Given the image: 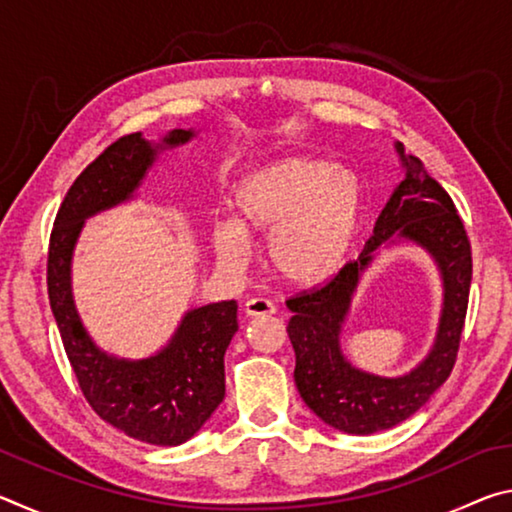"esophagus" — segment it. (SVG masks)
I'll return each instance as SVG.
<instances>
[{
	"mask_svg": "<svg viewBox=\"0 0 512 512\" xmlns=\"http://www.w3.org/2000/svg\"><path fill=\"white\" fill-rule=\"evenodd\" d=\"M244 314L248 318H257V316H273L275 314V305L266 298H250L244 305Z\"/></svg>",
	"mask_w": 512,
	"mask_h": 512,
	"instance_id": "obj_1",
	"label": "esophagus"
}]
</instances>
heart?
I'll return each mask as SVG.
<instances>
[{
    "label": "heart",
    "instance_id": "1",
    "mask_svg": "<svg viewBox=\"0 0 512 512\" xmlns=\"http://www.w3.org/2000/svg\"><path fill=\"white\" fill-rule=\"evenodd\" d=\"M235 221L212 225L223 266L241 268L248 237L268 239V262L284 282L318 287L348 257L363 214L357 173L309 155H289L246 173L232 189Z\"/></svg>",
    "mask_w": 512,
    "mask_h": 512
}]
</instances>
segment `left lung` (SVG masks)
<instances>
[{"instance_id":"8db88e82","label":"left lung","mask_w":512,"mask_h":512,"mask_svg":"<svg viewBox=\"0 0 512 512\" xmlns=\"http://www.w3.org/2000/svg\"><path fill=\"white\" fill-rule=\"evenodd\" d=\"M400 153L404 180L377 216L372 237L359 259L345 264L332 280L287 300L289 339L296 350L298 393L329 427L368 436L395 424L424 406L445 384L456 363L472 282V250L454 201L433 180L415 155ZM411 240L428 250L444 277V311L434 348L402 378H379L354 369L340 350V329L360 275L379 247Z\"/></svg>"}]
</instances>
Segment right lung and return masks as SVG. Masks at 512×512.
Here are the masks:
<instances>
[{
  "label": "right lung",
  "mask_w": 512,
  "mask_h": 512,
  "mask_svg": "<svg viewBox=\"0 0 512 512\" xmlns=\"http://www.w3.org/2000/svg\"><path fill=\"white\" fill-rule=\"evenodd\" d=\"M194 135L176 128L160 144L142 133L112 142L69 187L49 239V305L85 400L126 436L160 447L183 445L223 402V354L239 329L237 302L187 311L171 341L149 359H117L99 350L81 323L72 296V255L88 216L133 198L158 153Z\"/></svg>",
  "instance_id": "1"
}]
</instances>
